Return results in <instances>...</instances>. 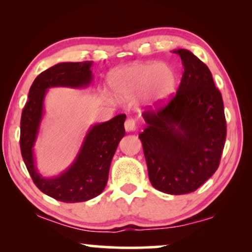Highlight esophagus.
<instances>
[{"label": "esophagus", "instance_id": "34e87169", "mask_svg": "<svg viewBox=\"0 0 252 252\" xmlns=\"http://www.w3.org/2000/svg\"><path fill=\"white\" fill-rule=\"evenodd\" d=\"M125 129L127 132H133L136 129V122L132 118H128L125 122Z\"/></svg>", "mask_w": 252, "mask_h": 252}]
</instances>
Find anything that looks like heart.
Wrapping results in <instances>:
<instances>
[{
	"label": "heart",
	"mask_w": 252,
	"mask_h": 252,
	"mask_svg": "<svg viewBox=\"0 0 252 252\" xmlns=\"http://www.w3.org/2000/svg\"><path fill=\"white\" fill-rule=\"evenodd\" d=\"M178 75L170 65L158 62L134 63L117 68L109 75V86L119 98H130L144 93L151 105H160L171 98L177 89Z\"/></svg>",
	"instance_id": "heart-1"
}]
</instances>
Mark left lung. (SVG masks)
<instances>
[{
	"mask_svg": "<svg viewBox=\"0 0 252 252\" xmlns=\"http://www.w3.org/2000/svg\"><path fill=\"white\" fill-rule=\"evenodd\" d=\"M184 74L167 105L142 117V142L151 185L170 195L195 191L219 166L226 140L222 97L209 67L187 49Z\"/></svg>",
	"mask_w": 252,
	"mask_h": 252,
	"instance_id": "1",
	"label": "left lung"
}]
</instances>
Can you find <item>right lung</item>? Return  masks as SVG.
<instances>
[{"mask_svg":"<svg viewBox=\"0 0 252 252\" xmlns=\"http://www.w3.org/2000/svg\"><path fill=\"white\" fill-rule=\"evenodd\" d=\"M93 62L58 63L35 78L20 120V150L34 184L41 191L64 203L85 202L104 190L117 147L125 135L126 115L89 127L73 163L60 175L44 178L35 166V146L44 113V97L51 87L85 88L93 81Z\"/></svg>","mask_w":252,"mask_h":252,"instance_id":"add662e5","label":"right lung"}]
</instances>
